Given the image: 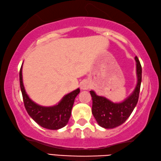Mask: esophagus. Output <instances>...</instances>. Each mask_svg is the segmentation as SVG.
<instances>
[{
	"label": "esophagus",
	"mask_w": 161,
	"mask_h": 161,
	"mask_svg": "<svg viewBox=\"0 0 161 161\" xmlns=\"http://www.w3.org/2000/svg\"><path fill=\"white\" fill-rule=\"evenodd\" d=\"M90 87H91L90 83L86 80L83 81L80 84V88L82 89V90H87V89H90Z\"/></svg>",
	"instance_id": "esophagus-1"
}]
</instances>
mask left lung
Returning <instances> with one entry per match:
<instances>
[{
    "label": "left lung",
    "mask_w": 161,
    "mask_h": 161,
    "mask_svg": "<svg viewBox=\"0 0 161 161\" xmlns=\"http://www.w3.org/2000/svg\"><path fill=\"white\" fill-rule=\"evenodd\" d=\"M135 60L137 84L132 94L123 102L114 103L104 97L98 96L94 91H90L92 97V114L98 124L104 129H114L124 124L137 104L142 79V68L136 56Z\"/></svg>",
    "instance_id": "1"
}]
</instances>
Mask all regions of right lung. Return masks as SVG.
Masks as SVG:
<instances>
[{"label": "right lung", "mask_w": 161, "mask_h": 161, "mask_svg": "<svg viewBox=\"0 0 161 161\" xmlns=\"http://www.w3.org/2000/svg\"><path fill=\"white\" fill-rule=\"evenodd\" d=\"M22 64L20 69V84L25 109L29 116L40 126L47 129L58 130L67 124L70 118L75 99L80 92L77 89L62 98L58 104L53 107H42L35 103L27 94L23 85Z\"/></svg>", "instance_id": "obj_1"}]
</instances>
